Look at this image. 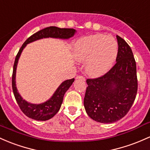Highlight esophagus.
I'll return each mask as SVG.
<instances>
[{"label": "esophagus", "mask_w": 150, "mask_h": 150, "mask_svg": "<svg viewBox=\"0 0 150 150\" xmlns=\"http://www.w3.org/2000/svg\"><path fill=\"white\" fill-rule=\"evenodd\" d=\"M76 80H85V78H84L83 76H82V75H78V76L76 77Z\"/></svg>", "instance_id": "obj_1"}]
</instances>
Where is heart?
<instances>
[{
	"instance_id": "obj_1",
	"label": "heart",
	"mask_w": 150,
	"mask_h": 150,
	"mask_svg": "<svg viewBox=\"0 0 150 150\" xmlns=\"http://www.w3.org/2000/svg\"><path fill=\"white\" fill-rule=\"evenodd\" d=\"M118 53L116 40L110 35L94 34L80 38L74 46L77 60L85 62V70L91 77L107 73L114 65Z\"/></svg>"
}]
</instances>
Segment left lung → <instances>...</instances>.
Wrapping results in <instances>:
<instances>
[{"instance_id":"8db88e82","label":"left lung","mask_w":150,"mask_h":150,"mask_svg":"<svg viewBox=\"0 0 150 150\" xmlns=\"http://www.w3.org/2000/svg\"><path fill=\"white\" fill-rule=\"evenodd\" d=\"M116 63L100 78L88 79L84 106L93 120L112 123L124 117L135 100L137 92L136 62L131 47L117 35Z\"/></svg>"}]
</instances>
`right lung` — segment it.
Here are the masks:
<instances>
[{
  "instance_id": "1",
  "label": "right lung",
  "mask_w": 150,
  "mask_h": 150,
  "mask_svg": "<svg viewBox=\"0 0 150 150\" xmlns=\"http://www.w3.org/2000/svg\"><path fill=\"white\" fill-rule=\"evenodd\" d=\"M76 30L72 28H60L55 26H50L40 30L38 32L35 33L30 37L27 39L18 52L15 59L13 65V70L12 75V88L15 98L17 101L18 105L22 110L23 112L31 119L39 121H45L50 120L54 115L57 114V112L60 109V107L63 100V97L66 91L70 88L75 79L67 80L62 82L60 86L57 88L56 91L54 93L52 96L48 100L41 104H33L28 103L27 101L23 99L18 92L16 85V74L18 62L21 56V52L25 48L27 44L34 42V41L40 40L47 38L60 39H69L75 35Z\"/></svg>"
}]
</instances>
